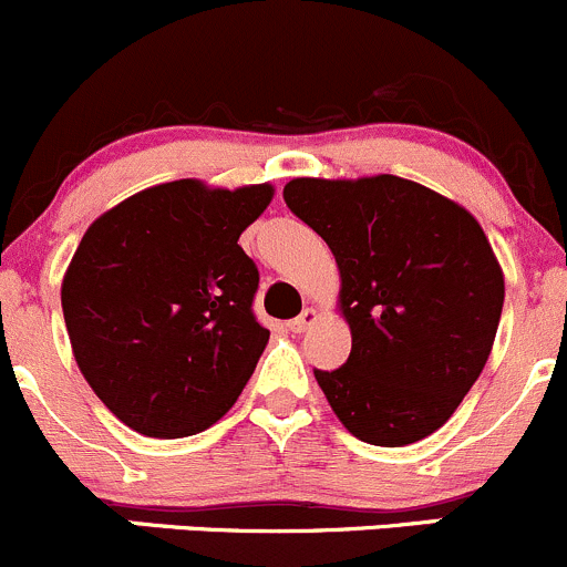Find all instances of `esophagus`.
<instances>
[{
  "label": "esophagus",
  "instance_id": "1",
  "mask_svg": "<svg viewBox=\"0 0 567 567\" xmlns=\"http://www.w3.org/2000/svg\"><path fill=\"white\" fill-rule=\"evenodd\" d=\"M318 318H320V316H318V310H316V307H307V310L301 312L299 318H293V320H290V323H288V329L293 331V334H301V331H307V329H310L312 323H318Z\"/></svg>",
  "mask_w": 567,
  "mask_h": 567
}]
</instances>
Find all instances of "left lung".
<instances>
[{
    "instance_id": "8db88e82",
    "label": "left lung",
    "mask_w": 567,
    "mask_h": 567,
    "mask_svg": "<svg viewBox=\"0 0 567 567\" xmlns=\"http://www.w3.org/2000/svg\"><path fill=\"white\" fill-rule=\"evenodd\" d=\"M282 194L340 268L351 357L316 370L331 411L375 447L431 436L483 373L505 305V274L480 221L398 175L293 177Z\"/></svg>"
}]
</instances>
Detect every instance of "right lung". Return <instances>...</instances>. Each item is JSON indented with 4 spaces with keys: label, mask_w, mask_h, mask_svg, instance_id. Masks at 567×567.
I'll list each match as a JSON object with an SVG mask.
<instances>
[{
    "label": "right lung",
    "mask_w": 567,
    "mask_h": 567,
    "mask_svg": "<svg viewBox=\"0 0 567 567\" xmlns=\"http://www.w3.org/2000/svg\"><path fill=\"white\" fill-rule=\"evenodd\" d=\"M271 183H158L101 214L62 277L79 370L120 422L181 439L219 422L268 342L251 316L257 268L238 238Z\"/></svg>",
    "instance_id": "1"
}]
</instances>
